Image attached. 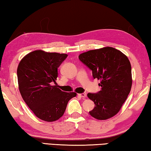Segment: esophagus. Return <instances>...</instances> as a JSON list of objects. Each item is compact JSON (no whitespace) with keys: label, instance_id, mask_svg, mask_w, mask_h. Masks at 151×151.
<instances>
[{"label":"esophagus","instance_id":"34e87169","mask_svg":"<svg viewBox=\"0 0 151 151\" xmlns=\"http://www.w3.org/2000/svg\"><path fill=\"white\" fill-rule=\"evenodd\" d=\"M79 96H81V97H82L83 98H85L86 96V92H83V93H81V94H78Z\"/></svg>","mask_w":151,"mask_h":151}]
</instances>
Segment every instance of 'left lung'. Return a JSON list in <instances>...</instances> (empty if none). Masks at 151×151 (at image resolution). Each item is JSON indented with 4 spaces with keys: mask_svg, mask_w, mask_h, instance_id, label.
I'll list each match as a JSON object with an SVG mask.
<instances>
[{
    "mask_svg": "<svg viewBox=\"0 0 151 151\" xmlns=\"http://www.w3.org/2000/svg\"><path fill=\"white\" fill-rule=\"evenodd\" d=\"M78 59L92 71L93 78L100 80V91L87 95L95 104L90 115L99 120L113 117L127 99L132 85L131 66L127 56L106 47L85 52Z\"/></svg>",
    "mask_w": 151,
    "mask_h": 151,
    "instance_id": "1",
    "label": "left lung"
}]
</instances>
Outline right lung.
<instances>
[{"instance_id":"right-lung-1","label":"right lung","mask_w":151,"mask_h":151,"mask_svg":"<svg viewBox=\"0 0 151 151\" xmlns=\"http://www.w3.org/2000/svg\"><path fill=\"white\" fill-rule=\"evenodd\" d=\"M67 54L37 50L21 60L17 69L19 90L24 102L38 118L54 122L64 114L75 92H63L56 85L57 69Z\"/></svg>"}]
</instances>
